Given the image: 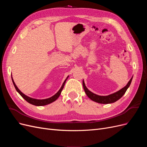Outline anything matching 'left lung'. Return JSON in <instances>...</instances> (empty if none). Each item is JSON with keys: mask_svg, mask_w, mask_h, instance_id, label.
I'll return each mask as SVG.
<instances>
[{"mask_svg": "<svg viewBox=\"0 0 147 147\" xmlns=\"http://www.w3.org/2000/svg\"><path fill=\"white\" fill-rule=\"evenodd\" d=\"M132 77L131 78L130 80L128 82L124 88L121 89L120 90L118 91L117 92H115L113 93V94H109L108 96H99L92 92L86 88L85 83H84V80H83V86L86 95L91 100L99 104H111V103H113V102L119 100L124 94H125L127 88L129 87L130 84L131 83Z\"/></svg>", "mask_w": 147, "mask_h": 147, "instance_id": "8db88e82", "label": "left lung"}]
</instances>
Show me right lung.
Wrapping results in <instances>:
<instances>
[{
	"instance_id": "right-lung-1",
	"label": "right lung",
	"mask_w": 147,
	"mask_h": 147,
	"mask_svg": "<svg viewBox=\"0 0 147 147\" xmlns=\"http://www.w3.org/2000/svg\"><path fill=\"white\" fill-rule=\"evenodd\" d=\"M69 78V76L65 78V80H64V83H63V85L61 86V88L59 89V90L57 91L56 94L55 95H53V96H51V97H49V98H47V99H34V98H32V97H30L28 96L25 95L24 93L22 92L17 87V86L16 85V84L14 82V80H13V77L11 76V79H12V82H13V84H14V86L16 89V90L17 91V92L19 93V94L23 97V98L27 101L28 102H29V104H32L34 105H36V106H43V105H48V104H50L51 103H52V102H55L58 97H59L61 93L62 92V90H63L64 88V84L65 83V82L67 80V78Z\"/></svg>"
}]
</instances>
